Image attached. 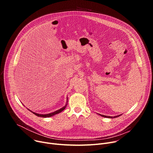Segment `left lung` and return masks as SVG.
<instances>
[{"label": "left lung", "mask_w": 153, "mask_h": 153, "mask_svg": "<svg viewBox=\"0 0 153 153\" xmlns=\"http://www.w3.org/2000/svg\"><path fill=\"white\" fill-rule=\"evenodd\" d=\"M100 115V116L103 117H105V118H117V117H118L119 116H120L121 115H117V116H115V117H110V116H105V115H101V114H99Z\"/></svg>", "instance_id": "obj_1"}]
</instances>
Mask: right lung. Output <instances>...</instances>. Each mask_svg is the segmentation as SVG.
Wrapping results in <instances>:
<instances>
[{"instance_id": "right-lung-1", "label": "right lung", "mask_w": 153, "mask_h": 153, "mask_svg": "<svg viewBox=\"0 0 153 153\" xmlns=\"http://www.w3.org/2000/svg\"><path fill=\"white\" fill-rule=\"evenodd\" d=\"M67 103H68V97H67V102H66V105H64L63 107L61 108L60 109H59V110H56V111H54V112H52V113H50V114H36V113H35V112H33V111H32L31 110H29L28 108H27V109H28L29 111H30L31 112H32V113H33V114H35V115H36L37 117H43V118H47V117H53V116H54V115H56V114H58L61 113V111H62L64 109H65V108L66 107V106H67Z\"/></svg>"}]
</instances>
